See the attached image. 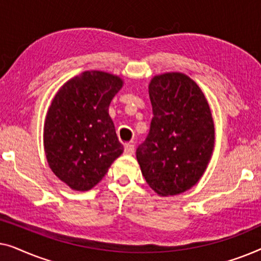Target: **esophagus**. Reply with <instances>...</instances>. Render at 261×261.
<instances>
[{"mask_svg":"<svg viewBox=\"0 0 261 261\" xmlns=\"http://www.w3.org/2000/svg\"><path fill=\"white\" fill-rule=\"evenodd\" d=\"M134 153V144L133 142H128V144L124 145V154H133Z\"/></svg>","mask_w":261,"mask_h":261,"instance_id":"obj_1","label":"esophagus"}]
</instances>
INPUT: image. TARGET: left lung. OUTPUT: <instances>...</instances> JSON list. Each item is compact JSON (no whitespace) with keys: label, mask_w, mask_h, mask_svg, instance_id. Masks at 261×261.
<instances>
[{"label":"left lung","mask_w":261,"mask_h":261,"mask_svg":"<svg viewBox=\"0 0 261 261\" xmlns=\"http://www.w3.org/2000/svg\"><path fill=\"white\" fill-rule=\"evenodd\" d=\"M153 117L137 149L147 184L159 196H174L198 183L212 158L215 128L209 103L185 73L156 74L148 85Z\"/></svg>","instance_id":"obj_1"}]
</instances>
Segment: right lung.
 Wrapping results in <instances>:
<instances>
[{
    "label": "right lung",
    "mask_w": 261,
    "mask_h": 261,
    "mask_svg": "<svg viewBox=\"0 0 261 261\" xmlns=\"http://www.w3.org/2000/svg\"><path fill=\"white\" fill-rule=\"evenodd\" d=\"M123 80L105 71H84L64 83L52 99L44 123V149L49 169L74 191L102 180L122 154L109 116V105Z\"/></svg>",
    "instance_id": "1"
}]
</instances>
